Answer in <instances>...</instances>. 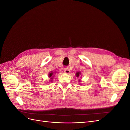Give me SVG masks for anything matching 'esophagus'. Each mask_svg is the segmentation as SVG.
I'll return each instance as SVG.
<instances>
[{"mask_svg":"<svg viewBox=\"0 0 130 130\" xmlns=\"http://www.w3.org/2000/svg\"><path fill=\"white\" fill-rule=\"evenodd\" d=\"M64 73H66V74H68V73H70V70H69L68 68H66L64 69Z\"/></svg>","mask_w":130,"mask_h":130,"instance_id":"34e87169","label":"esophagus"}]
</instances>
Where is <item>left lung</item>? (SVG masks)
<instances>
[{"label": "left lung", "instance_id": "left-lung-1", "mask_svg": "<svg viewBox=\"0 0 130 130\" xmlns=\"http://www.w3.org/2000/svg\"><path fill=\"white\" fill-rule=\"evenodd\" d=\"M80 75H81V73L77 72L76 73V77H79Z\"/></svg>", "mask_w": 130, "mask_h": 130}]
</instances>
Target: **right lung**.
I'll return each instance as SVG.
<instances>
[{"mask_svg":"<svg viewBox=\"0 0 130 130\" xmlns=\"http://www.w3.org/2000/svg\"><path fill=\"white\" fill-rule=\"evenodd\" d=\"M48 76H49V77L51 78V79H53V77L54 76V74H53V72H51L49 74Z\"/></svg>","mask_w":130,"mask_h":130,"instance_id":"add662e5","label":"right lung"}]
</instances>
